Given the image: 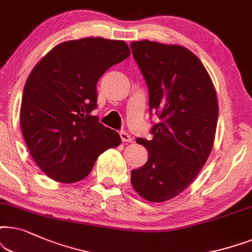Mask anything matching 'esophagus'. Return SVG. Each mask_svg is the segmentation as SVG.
<instances>
[{
    "instance_id": "obj_1",
    "label": "esophagus",
    "mask_w": 252,
    "mask_h": 252,
    "mask_svg": "<svg viewBox=\"0 0 252 252\" xmlns=\"http://www.w3.org/2000/svg\"><path fill=\"white\" fill-rule=\"evenodd\" d=\"M120 137H121V139H122V142H124V143H131L132 142L131 136H130L129 133L126 131H121Z\"/></svg>"
}]
</instances>
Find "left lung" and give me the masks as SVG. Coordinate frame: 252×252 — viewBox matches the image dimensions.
I'll return each instance as SVG.
<instances>
[{
  "label": "left lung",
  "mask_w": 252,
  "mask_h": 252,
  "mask_svg": "<svg viewBox=\"0 0 252 252\" xmlns=\"http://www.w3.org/2000/svg\"><path fill=\"white\" fill-rule=\"evenodd\" d=\"M135 61L149 89L153 138H137L146 147L145 165L131 172V184L143 198L165 202L196 179L212 150L218 99L205 66L189 49L159 42H131Z\"/></svg>",
  "instance_id": "obj_1"
}]
</instances>
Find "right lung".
Wrapping results in <instances>:
<instances>
[{
	"instance_id": "obj_1",
	"label": "right lung",
	"mask_w": 252,
	"mask_h": 252,
	"mask_svg": "<svg viewBox=\"0 0 252 252\" xmlns=\"http://www.w3.org/2000/svg\"><path fill=\"white\" fill-rule=\"evenodd\" d=\"M129 55L128 45L119 40H71L54 47L30 73L22 98V132L33 160L50 179H85L100 154L121 144L119 133L91 113L99 78Z\"/></svg>"
}]
</instances>
